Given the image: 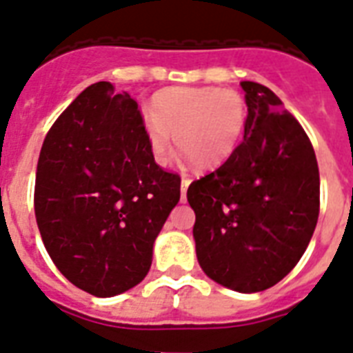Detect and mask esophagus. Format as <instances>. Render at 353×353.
<instances>
[{
    "label": "esophagus",
    "mask_w": 353,
    "mask_h": 353,
    "mask_svg": "<svg viewBox=\"0 0 353 353\" xmlns=\"http://www.w3.org/2000/svg\"><path fill=\"white\" fill-rule=\"evenodd\" d=\"M190 184H191V180L190 179H182V182H180V199H182V202H185V191H188V188H190Z\"/></svg>",
    "instance_id": "34e87169"
}]
</instances>
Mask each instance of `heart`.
Wrapping results in <instances>:
<instances>
[{
	"label": "heart",
	"mask_w": 353,
	"mask_h": 353,
	"mask_svg": "<svg viewBox=\"0 0 353 353\" xmlns=\"http://www.w3.org/2000/svg\"><path fill=\"white\" fill-rule=\"evenodd\" d=\"M247 106L241 95L217 86L169 88L152 99L143 134L158 165H169L176 145L201 171L225 165L241 143Z\"/></svg>",
	"instance_id": "obj_1"
}]
</instances>
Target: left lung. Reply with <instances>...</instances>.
I'll return each mask as SVG.
<instances>
[{
  "mask_svg": "<svg viewBox=\"0 0 353 353\" xmlns=\"http://www.w3.org/2000/svg\"><path fill=\"white\" fill-rule=\"evenodd\" d=\"M247 127L234 157L191 182L196 259L208 278L259 293L285 278L315 232L321 179L307 134L280 97L243 81Z\"/></svg>",
  "mask_w": 353,
  "mask_h": 353,
  "instance_id": "1",
  "label": "left lung"
}]
</instances>
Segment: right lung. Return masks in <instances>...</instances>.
Returning a JSON list of instances; mask_svg holds the SVG:
<instances>
[{
    "mask_svg": "<svg viewBox=\"0 0 353 353\" xmlns=\"http://www.w3.org/2000/svg\"><path fill=\"white\" fill-rule=\"evenodd\" d=\"M180 201V176L152 160L138 103L95 83L43 139L34 215L57 269L108 299L151 269L154 239Z\"/></svg>",
    "mask_w": 353,
    "mask_h": 353,
    "instance_id": "right-lung-1",
    "label": "right lung"
}]
</instances>
